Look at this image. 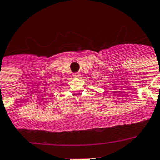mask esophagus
<instances>
[{"mask_svg":"<svg viewBox=\"0 0 160 160\" xmlns=\"http://www.w3.org/2000/svg\"><path fill=\"white\" fill-rule=\"evenodd\" d=\"M80 73H79V72H76V73H75V74H74V77H75V78H78V77H80Z\"/></svg>","mask_w":160,"mask_h":160,"instance_id":"1","label":"esophagus"}]
</instances>
